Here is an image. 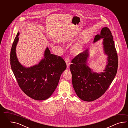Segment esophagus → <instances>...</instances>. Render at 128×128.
Masks as SVG:
<instances>
[{"label": "esophagus", "mask_w": 128, "mask_h": 128, "mask_svg": "<svg viewBox=\"0 0 128 128\" xmlns=\"http://www.w3.org/2000/svg\"><path fill=\"white\" fill-rule=\"evenodd\" d=\"M65 61L66 64H67V68H68L69 66H70V60L69 59V58H65Z\"/></svg>", "instance_id": "obj_1"}]
</instances>
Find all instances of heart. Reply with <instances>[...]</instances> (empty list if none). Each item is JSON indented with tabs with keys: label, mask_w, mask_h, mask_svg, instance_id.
Masks as SVG:
<instances>
[{
	"label": "heart",
	"mask_w": 128,
	"mask_h": 128,
	"mask_svg": "<svg viewBox=\"0 0 128 128\" xmlns=\"http://www.w3.org/2000/svg\"><path fill=\"white\" fill-rule=\"evenodd\" d=\"M79 45L78 44H76V45L75 46H74V48H75L76 49H78V48H79Z\"/></svg>",
	"instance_id": "1"
}]
</instances>
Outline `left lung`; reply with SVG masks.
<instances>
[{"label":"left lung","mask_w":128,"mask_h":128,"mask_svg":"<svg viewBox=\"0 0 128 128\" xmlns=\"http://www.w3.org/2000/svg\"><path fill=\"white\" fill-rule=\"evenodd\" d=\"M102 39L104 54L107 62L104 72L97 73L88 66L89 49L80 53L72 60L70 70L72 84L77 96L86 102L94 101L102 95L116 76L118 60L113 37L108 27H103L95 36L94 43Z\"/></svg>","instance_id":"8db88e82"}]
</instances>
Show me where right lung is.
<instances>
[{
  "label": "right lung",
  "instance_id": "right-lung-1",
  "mask_svg": "<svg viewBox=\"0 0 128 128\" xmlns=\"http://www.w3.org/2000/svg\"><path fill=\"white\" fill-rule=\"evenodd\" d=\"M18 32L11 48V69L20 87L30 98L36 100L49 98L57 88L60 76L66 68L65 61L60 56L51 54L46 48L38 64L26 67L21 64L16 54L19 41Z\"/></svg>",
  "mask_w": 128,
  "mask_h": 128
}]
</instances>
